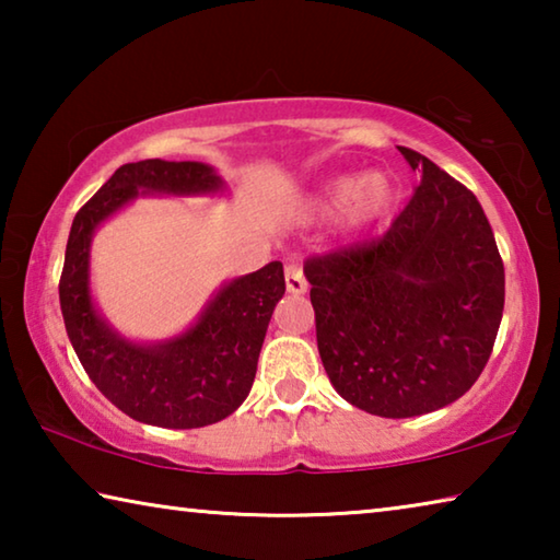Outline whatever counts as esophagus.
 Here are the masks:
<instances>
[{
	"mask_svg": "<svg viewBox=\"0 0 560 560\" xmlns=\"http://www.w3.org/2000/svg\"><path fill=\"white\" fill-rule=\"evenodd\" d=\"M308 283H306V277H303V269L299 267V264H289L287 267V291L291 293V296H301V293H306Z\"/></svg>",
	"mask_w": 560,
	"mask_h": 560,
	"instance_id": "34e87169",
	"label": "esophagus"
}]
</instances>
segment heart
Here are the masks:
<instances>
[{"label":"heart","instance_id":"obj_1","mask_svg":"<svg viewBox=\"0 0 560 560\" xmlns=\"http://www.w3.org/2000/svg\"><path fill=\"white\" fill-rule=\"evenodd\" d=\"M395 202V185L383 170L365 175H336L326 179L308 200L314 217L338 214V230L346 236H360L383 220Z\"/></svg>","mask_w":560,"mask_h":560}]
</instances>
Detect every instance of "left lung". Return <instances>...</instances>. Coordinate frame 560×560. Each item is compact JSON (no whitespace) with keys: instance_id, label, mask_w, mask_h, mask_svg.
<instances>
[{"instance_id":"left-lung-1","label":"left lung","mask_w":560,"mask_h":560,"mask_svg":"<svg viewBox=\"0 0 560 560\" xmlns=\"http://www.w3.org/2000/svg\"><path fill=\"white\" fill-rule=\"evenodd\" d=\"M420 173L383 240L306 261L336 393L377 417L447 407L477 383L504 314V264L477 197L410 148Z\"/></svg>"}]
</instances>
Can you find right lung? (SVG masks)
Here are the masks:
<instances>
[{
	"label": "right lung",
	"mask_w": 560,
	"mask_h": 560,
	"mask_svg": "<svg viewBox=\"0 0 560 560\" xmlns=\"http://www.w3.org/2000/svg\"><path fill=\"white\" fill-rule=\"evenodd\" d=\"M224 187L214 167L195 160H140L118 167L73 217L59 281L66 334L93 385L138 422L167 430L205 428L246 400L271 314L287 291L283 267L271 261L222 283L183 334L140 343L98 314L91 293L93 234L138 197L217 195Z\"/></svg>",
	"instance_id": "obj_1"
}]
</instances>
